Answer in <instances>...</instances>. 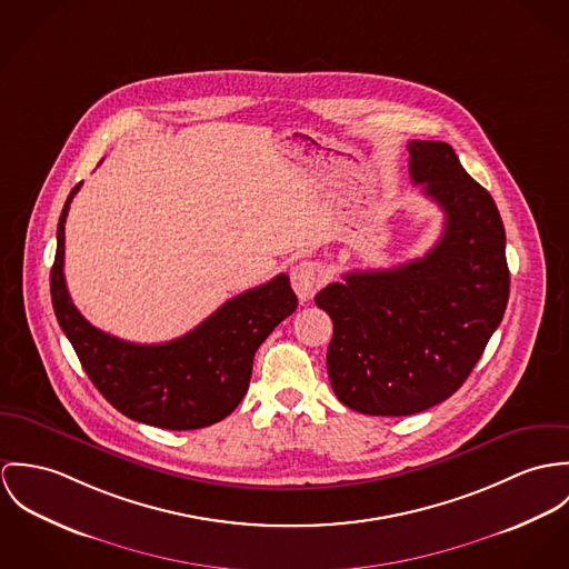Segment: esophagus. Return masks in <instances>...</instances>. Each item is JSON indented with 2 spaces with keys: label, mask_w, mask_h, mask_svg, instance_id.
I'll return each instance as SVG.
<instances>
[{
  "label": "esophagus",
  "mask_w": 569,
  "mask_h": 569,
  "mask_svg": "<svg viewBox=\"0 0 569 569\" xmlns=\"http://www.w3.org/2000/svg\"><path fill=\"white\" fill-rule=\"evenodd\" d=\"M292 288L297 292V297L301 301H310L316 295V290L325 283L327 279V272L320 263L316 261H299L295 268H292Z\"/></svg>",
  "instance_id": "esophagus-1"
}]
</instances>
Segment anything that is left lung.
<instances>
[{
	"label": "left lung",
	"instance_id": "obj_1",
	"mask_svg": "<svg viewBox=\"0 0 569 569\" xmlns=\"http://www.w3.org/2000/svg\"><path fill=\"white\" fill-rule=\"evenodd\" d=\"M410 177L445 213L419 259L353 270L315 297L333 320L327 373L362 415L406 417L451 397L505 316L510 290L500 211L442 141L408 143Z\"/></svg>",
	"mask_w": 569,
	"mask_h": 569
}]
</instances>
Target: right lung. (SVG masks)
<instances>
[{
	"instance_id": "add662e5",
	"label": "right lung",
	"mask_w": 569,
	"mask_h": 569,
	"mask_svg": "<svg viewBox=\"0 0 569 569\" xmlns=\"http://www.w3.org/2000/svg\"><path fill=\"white\" fill-rule=\"evenodd\" d=\"M78 183L67 196L50 272L52 306L84 373L128 419L163 430H198L229 417L249 390L254 351L297 310L288 274L247 290L190 333L134 345L93 327L76 310L64 286V220Z\"/></svg>"
}]
</instances>
